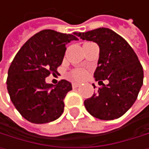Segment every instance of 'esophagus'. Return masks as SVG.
Here are the masks:
<instances>
[{
	"label": "esophagus",
	"mask_w": 149,
	"mask_h": 149,
	"mask_svg": "<svg viewBox=\"0 0 149 149\" xmlns=\"http://www.w3.org/2000/svg\"><path fill=\"white\" fill-rule=\"evenodd\" d=\"M72 86H73V88H76V87L80 86V84L79 83H73L72 84Z\"/></svg>",
	"instance_id": "esophagus-1"
}]
</instances>
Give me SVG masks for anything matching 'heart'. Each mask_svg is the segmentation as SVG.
I'll list each match as a JSON object with an SVG mask.
<instances>
[{
    "label": "heart",
    "mask_w": 149,
    "mask_h": 149,
    "mask_svg": "<svg viewBox=\"0 0 149 149\" xmlns=\"http://www.w3.org/2000/svg\"><path fill=\"white\" fill-rule=\"evenodd\" d=\"M86 75H87V71L84 68H75L73 69L70 73L71 78L76 81H81L84 79Z\"/></svg>",
    "instance_id": "1"
}]
</instances>
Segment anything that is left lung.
Masks as SVG:
<instances>
[{
    "mask_svg": "<svg viewBox=\"0 0 149 149\" xmlns=\"http://www.w3.org/2000/svg\"><path fill=\"white\" fill-rule=\"evenodd\" d=\"M75 34L99 45L100 58L94 77L99 83L109 81L107 86L103 85L84 101L85 108L100 120L121 117L134 104L143 84V68L136 53L122 36L109 28L100 27Z\"/></svg>",
    "mask_w": 149,
    "mask_h": 149,
    "instance_id": "obj_1",
    "label": "left lung"
}]
</instances>
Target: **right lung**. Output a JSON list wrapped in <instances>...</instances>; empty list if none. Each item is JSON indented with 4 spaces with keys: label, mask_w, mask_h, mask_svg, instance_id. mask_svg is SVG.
<instances>
[{
    "label": "right lung",
    "mask_w": 149,
    "mask_h": 149,
    "mask_svg": "<svg viewBox=\"0 0 149 149\" xmlns=\"http://www.w3.org/2000/svg\"><path fill=\"white\" fill-rule=\"evenodd\" d=\"M77 40L75 33L42 30L32 36L15 56L8 71L7 89L13 105L27 121L47 123L62 115L64 99L72 84L61 80L53 86L45 78L58 73L65 45Z\"/></svg>",
    "instance_id": "obj_1"
}]
</instances>
